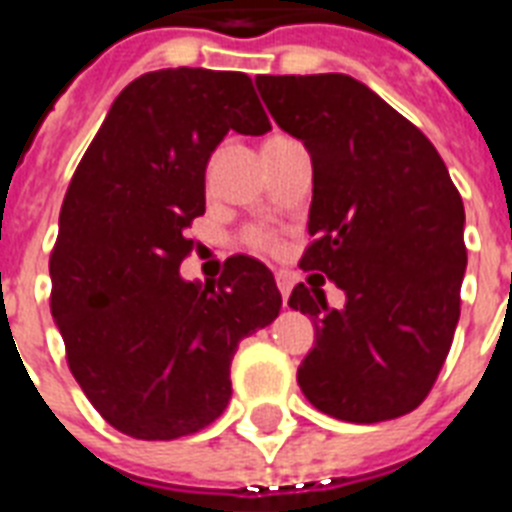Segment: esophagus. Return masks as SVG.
<instances>
[{
    "mask_svg": "<svg viewBox=\"0 0 512 512\" xmlns=\"http://www.w3.org/2000/svg\"><path fill=\"white\" fill-rule=\"evenodd\" d=\"M276 284H279L281 300H284V308H287L289 292H292V276H289L287 271H279V273H276Z\"/></svg>",
    "mask_w": 512,
    "mask_h": 512,
    "instance_id": "obj_1",
    "label": "esophagus"
}]
</instances>
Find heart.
<instances>
[{
  "label": "heart",
  "instance_id": "heart-1",
  "mask_svg": "<svg viewBox=\"0 0 512 512\" xmlns=\"http://www.w3.org/2000/svg\"><path fill=\"white\" fill-rule=\"evenodd\" d=\"M249 239H252V244H257V247H265V244H268V236H265V233H252V236H249Z\"/></svg>",
  "mask_w": 512,
  "mask_h": 512
}]
</instances>
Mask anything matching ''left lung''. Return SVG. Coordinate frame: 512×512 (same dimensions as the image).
<instances>
[{
	"mask_svg": "<svg viewBox=\"0 0 512 512\" xmlns=\"http://www.w3.org/2000/svg\"><path fill=\"white\" fill-rule=\"evenodd\" d=\"M255 84L273 122L311 154L313 244L300 265L345 292L340 311L319 289L289 295L316 324L300 390L337 420H396L430 393L460 321V193L433 143L353 76Z\"/></svg>",
	"mask_w": 512,
	"mask_h": 512,
	"instance_id": "8db88e82",
	"label": "left lung"
}]
</instances>
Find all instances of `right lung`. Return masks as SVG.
I'll use <instances>...</instances> for the list:
<instances>
[{"label": "right lung", "instance_id": "obj_1", "mask_svg": "<svg viewBox=\"0 0 512 512\" xmlns=\"http://www.w3.org/2000/svg\"><path fill=\"white\" fill-rule=\"evenodd\" d=\"M231 130H271L247 74L180 66L138 76L63 199L52 319L84 396L132 438L172 441L217 420L239 342L281 311L273 273L252 257H231L212 284L180 276L209 156Z\"/></svg>", "mask_w": 512, "mask_h": 512}]
</instances>
